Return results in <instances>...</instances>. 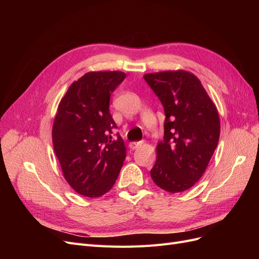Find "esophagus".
I'll use <instances>...</instances> for the list:
<instances>
[{
	"instance_id": "34e87169",
	"label": "esophagus",
	"mask_w": 259,
	"mask_h": 259,
	"mask_svg": "<svg viewBox=\"0 0 259 259\" xmlns=\"http://www.w3.org/2000/svg\"><path fill=\"white\" fill-rule=\"evenodd\" d=\"M142 145H143V142H132V143H130L131 149H136V148H138L139 146H142Z\"/></svg>"
}]
</instances>
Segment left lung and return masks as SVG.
Returning a JSON list of instances; mask_svg holds the SVG:
<instances>
[{
    "label": "left lung",
    "mask_w": 259,
    "mask_h": 259,
    "mask_svg": "<svg viewBox=\"0 0 259 259\" xmlns=\"http://www.w3.org/2000/svg\"><path fill=\"white\" fill-rule=\"evenodd\" d=\"M164 108V137L150 170L156 186L170 193L191 188L204 174L218 144L216 106L194 74L177 70L144 75Z\"/></svg>",
    "instance_id": "left-lung-1"
}]
</instances>
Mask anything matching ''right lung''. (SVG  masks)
<instances>
[{"mask_svg":"<svg viewBox=\"0 0 259 259\" xmlns=\"http://www.w3.org/2000/svg\"><path fill=\"white\" fill-rule=\"evenodd\" d=\"M121 71L85 73L60 100L53 145L62 174L79 194L98 198L111 189L126 156L109 110L110 96L125 79Z\"/></svg>","mask_w":259,"mask_h":259,"instance_id":"1","label":"right lung"}]
</instances>
